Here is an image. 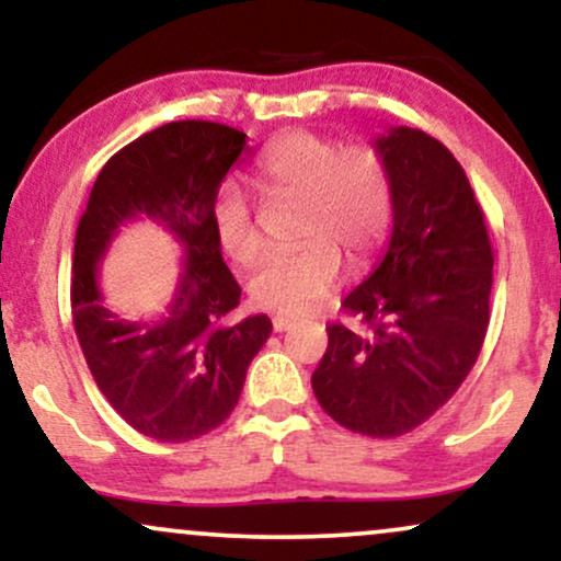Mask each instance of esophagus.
I'll return each mask as SVG.
<instances>
[{"instance_id": "obj_1", "label": "esophagus", "mask_w": 561, "mask_h": 561, "mask_svg": "<svg viewBox=\"0 0 561 561\" xmlns=\"http://www.w3.org/2000/svg\"><path fill=\"white\" fill-rule=\"evenodd\" d=\"M272 324H274V332H285V330H289V327L295 324V319L282 317V313H279V317H274V319H272Z\"/></svg>"}]
</instances>
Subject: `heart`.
<instances>
[{"label":"heart","mask_w":561,"mask_h":561,"mask_svg":"<svg viewBox=\"0 0 561 561\" xmlns=\"http://www.w3.org/2000/svg\"><path fill=\"white\" fill-rule=\"evenodd\" d=\"M255 182L276 203H300L295 248L272 253L250 276V298L266 311L300 317L313 311L343 276V255L364 268L388 240L396 214V182L388 158L371 145L319 134H287L263 152ZM210 227L234 263L259 259L263 234L253 208L224 186L210 208Z\"/></svg>","instance_id":"heart-1"}]
</instances>
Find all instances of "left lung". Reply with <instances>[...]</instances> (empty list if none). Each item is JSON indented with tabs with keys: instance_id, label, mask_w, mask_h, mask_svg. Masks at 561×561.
<instances>
[{
	"instance_id": "obj_1",
	"label": "left lung",
	"mask_w": 561,
	"mask_h": 561,
	"mask_svg": "<svg viewBox=\"0 0 561 561\" xmlns=\"http://www.w3.org/2000/svg\"><path fill=\"white\" fill-rule=\"evenodd\" d=\"M396 182L388 253L343 300L364 330L330 324L313 396L345 430L411 433L448 403L491 321L493 248L459 160L420 128L377 139Z\"/></svg>"
}]
</instances>
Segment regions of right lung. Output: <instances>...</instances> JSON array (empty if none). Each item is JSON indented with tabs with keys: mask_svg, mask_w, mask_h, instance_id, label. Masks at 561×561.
Segmentation results:
<instances>
[{
	"mask_svg": "<svg viewBox=\"0 0 561 561\" xmlns=\"http://www.w3.org/2000/svg\"><path fill=\"white\" fill-rule=\"evenodd\" d=\"M242 150L244 134L214 121L160 126L107 160L76 229V337L107 403L152 440H195L227 422L272 334L263 313L227 324L242 289L210 227L218 186ZM134 217L163 222L185 248L187 272L160 322L118 320L95 285L106 244Z\"/></svg>",
	"mask_w": 561,
	"mask_h": 561,
	"instance_id": "add662e5",
	"label": "right lung"
}]
</instances>
